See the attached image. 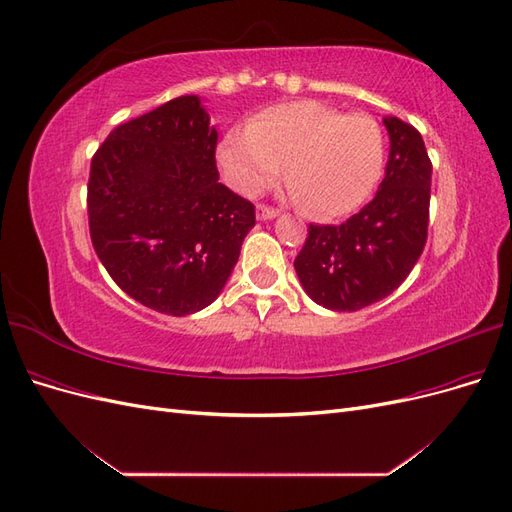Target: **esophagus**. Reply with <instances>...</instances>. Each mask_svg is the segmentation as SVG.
I'll return each mask as SVG.
<instances>
[{"instance_id": "obj_1", "label": "esophagus", "mask_w": 512, "mask_h": 512, "mask_svg": "<svg viewBox=\"0 0 512 512\" xmlns=\"http://www.w3.org/2000/svg\"><path fill=\"white\" fill-rule=\"evenodd\" d=\"M256 215H258V220H271L277 215V209L269 207L265 203H260V205H256Z\"/></svg>"}]
</instances>
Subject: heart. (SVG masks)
I'll return each instance as SVG.
<instances>
[{
  "mask_svg": "<svg viewBox=\"0 0 512 512\" xmlns=\"http://www.w3.org/2000/svg\"><path fill=\"white\" fill-rule=\"evenodd\" d=\"M386 141L376 117L339 111L318 100L275 104L232 128L220 164L235 188L256 196L280 179L294 203L316 220H337L359 209L376 190Z\"/></svg>",
  "mask_w": 512,
  "mask_h": 512,
  "instance_id": "b5f03b06",
  "label": "heart"
}]
</instances>
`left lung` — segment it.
<instances>
[{"mask_svg": "<svg viewBox=\"0 0 512 512\" xmlns=\"http://www.w3.org/2000/svg\"><path fill=\"white\" fill-rule=\"evenodd\" d=\"M391 153L380 190L344 224H309L294 258L305 292L333 312H356L406 280L427 243L431 160L410 123L386 117Z\"/></svg>", "mask_w": 512, "mask_h": 512, "instance_id": "1", "label": "left lung"}]
</instances>
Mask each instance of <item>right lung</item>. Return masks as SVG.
<instances>
[{"instance_id":"add662e5","label":"right lung","mask_w":512,"mask_h":512,"mask_svg":"<svg viewBox=\"0 0 512 512\" xmlns=\"http://www.w3.org/2000/svg\"><path fill=\"white\" fill-rule=\"evenodd\" d=\"M218 132L196 96L121 123L91 158L89 235L113 282L160 314L218 299L256 224L250 200L222 185Z\"/></svg>"}]
</instances>
